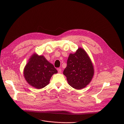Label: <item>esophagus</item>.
<instances>
[{
  "label": "esophagus",
  "mask_w": 124,
  "mask_h": 124,
  "mask_svg": "<svg viewBox=\"0 0 124 124\" xmlns=\"http://www.w3.org/2000/svg\"><path fill=\"white\" fill-rule=\"evenodd\" d=\"M57 70H58V73H61L62 70H61V68H57Z\"/></svg>",
  "instance_id": "esophagus-1"
}]
</instances>
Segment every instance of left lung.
Segmentation results:
<instances>
[{
	"label": "left lung",
	"mask_w": 124,
	"mask_h": 124,
	"mask_svg": "<svg viewBox=\"0 0 124 124\" xmlns=\"http://www.w3.org/2000/svg\"><path fill=\"white\" fill-rule=\"evenodd\" d=\"M63 74L68 84L75 89H80L88 85L93 77L94 69L85 50L80 48L69 55Z\"/></svg>",
	"instance_id": "1"
}]
</instances>
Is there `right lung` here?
<instances>
[{
  "label": "right lung",
  "mask_w": 124,
  "mask_h": 124,
  "mask_svg": "<svg viewBox=\"0 0 124 124\" xmlns=\"http://www.w3.org/2000/svg\"><path fill=\"white\" fill-rule=\"evenodd\" d=\"M58 72L52 64L43 56L32 55L23 71L25 79L31 86L41 89L49 83L52 76Z\"/></svg>",
  "instance_id": "obj_1"
}]
</instances>
